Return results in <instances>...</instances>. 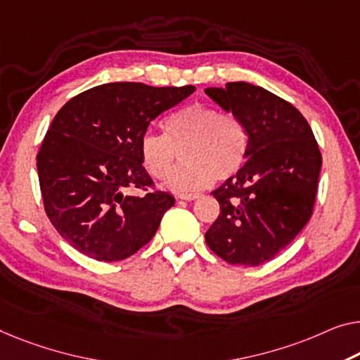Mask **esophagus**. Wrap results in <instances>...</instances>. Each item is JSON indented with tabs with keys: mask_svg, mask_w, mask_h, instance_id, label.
I'll list each match as a JSON object with an SVG mask.
<instances>
[{
	"mask_svg": "<svg viewBox=\"0 0 360 360\" xmlns=\"http://www.w3.org/2000/svg\"><path fill=\"white\" fill-rule=\"evenodd\" d=\"M181 200H195V198H198L200 195L198 194H179L178 195Z\"/></svg>",
	"mask_w": 360,
	"mask_h": 360,
	"instance_id": "34e87169",
	"label": "esophagus"
}]
</instances>
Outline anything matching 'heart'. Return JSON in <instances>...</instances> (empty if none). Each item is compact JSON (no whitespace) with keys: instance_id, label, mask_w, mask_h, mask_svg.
<instances>
[{"instance_id":"obj_1","label":"heart","mask_w":360,"mask_h":360,"mask_svg":"<svg viewBox=\"0 0 360 360\" xmlns=\"http://www.w3.org/2000/svg\"><path fill=\"white\" fill-rule=\"evenodd\" d=\"M186 146V165L166 182L174 192L205 189L214 179L233 178L248 157L249 134L233 112L194 103L165 121V134L146 132L139 143L143 168L155 179L168 178L174 167L176 148Z\"/></svg>"}]
</instances>
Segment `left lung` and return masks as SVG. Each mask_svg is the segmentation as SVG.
Listing matches in <instances>:
<instances>
[{
  "instance_id": "obj_1",
  "label": "left lung",
  "mask_w": 360,
  "mask_h": 360,
  "mask_svg": "<svg viewBox=\"0 0 360 360\" xmlns=\"http://www.w3.org/2000/svg\"><path fill=\"white\" fill-rule=\"evenodd\" d=\"M205 94L249 134L244 166L212 192L221 212L205 233L207 245L228 264L259 266L312 217L321 153L307 120L278 95L248 82Z\"/></svg>"
}]
</instances>
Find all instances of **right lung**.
<instances>
[{
    "instance_id": "add662e5",
    "label": "right lung",
    "mask_w": 360,
    "mask_h": 360,
    "mask_svg": "<svg viewBox=\"0 0 360 360\" xmlns=\"http://www.w3.org/2000/svg\"><path fill=\"white\" fill-rule=\"evenodd\" d=\"M194 90L111 82L56 112L37 153L40 191L46 217L80 254L117 262L152 240L174 197L153 191L139 143L155 117Z\"/></svg>"
}]
</instances>
